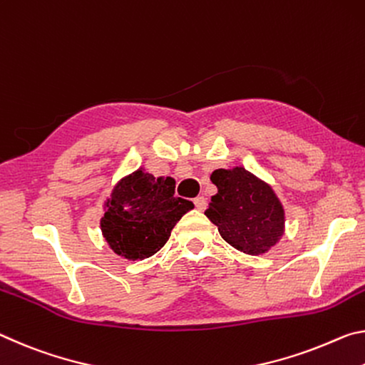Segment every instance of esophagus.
Masks as SVG:
<instances>
[{
  "label": "esophagus",
  "instance_id": "34e87169",
  "mask_svg": "<svg viewBox=\"0 0 365 365\" xmlns=\"http://www.w3.org/2000/svg\"><path fill=\"white\" fill-rule=\"evenodd\" d=\"M194 205H195L197 210L204 212L205 207H207V199H205V197H195V199H194Z\"/></svg>",
  "mask_w": 365,
  "mask_h": 365
}]
</instances>
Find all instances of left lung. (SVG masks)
Here are the masks:
<instances>
[{"instance_id": "1", "label": "left lung", "mask_w": 365, "mask_h": 365, "mask_svg": "<svg viewBox=\"0 0 365 365\" xmlns=\"http://www.w3.org/2000/svg\"><path fill=\"white\" fill-rule=\"evenodd\" d=\"M210 179L218 192L205 215L222 237L244 254L268 252L284 232V210L273 189L242 166L215 170Z\"/></svg>"}]
</instances>
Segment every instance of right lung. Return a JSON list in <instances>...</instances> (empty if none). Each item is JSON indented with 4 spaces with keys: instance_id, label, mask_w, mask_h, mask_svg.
<instances>
[{
    "instance_id": "1",
    "label": "right lung",
    "mask_w": 365,
    "mask_h": 365,
    "mask_svg": "<svg viewBox=\"0 0 365 365\" xmlns=\"http://www.w3.org/2000/svg\"><path fill=\"white\" fill-rule=\"evenodd\" d=\"M105 207L100 225L106 242L124 259L142 260L165 246L194 204L175 195L173 178L137 170L116 184Z\"/></svg>"
}]
</instances>
